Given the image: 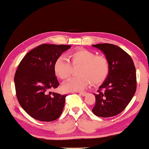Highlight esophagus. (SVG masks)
<instances>
[{
  "instance_id": "1",
  "label": "esophagus",
  "mask_w": 149,
  "mask_h": 149,
  "mask_svg": "<svg viewBox=\"0 0 149 149\" xmlns=\"http://www.w3.org/2000/svg\"><path fill=\"white\" fill-rule=\"evenodd\" d=\"M79 93H80V95H82V96H85L86 95V92H79Z\"/></svg>"
}]
</instances>
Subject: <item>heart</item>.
Here are the masks:
<instances>
[{
    "mask_svg": "<svg viewBox=\"0 0 149 149\" xmlns=\"http://www.w3.org/2000/svg\"><path fill=\"white\" fill-rule=\"evenodd\" d=\"M68 57L73 67H79L77 70L79 76L65 83L63 86L65 91L83 90L88 87L90 82L93 84H100L108 76L109 62L105 56H97L94 52L80 49L70 52L68 54ZM70 63L69 59L62 56L55 61L54 72L61 79L67 80L71 75L72 67Z\"/></svg>",
    "mask_w": 149,
    "mask_h": 149,
    "instance_id": "obj_1",
    "label": "heart"
}]
</instances>
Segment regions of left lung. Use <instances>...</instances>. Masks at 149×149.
Listing matches in <instances>:
<instances>
[{
    "mask_svg": "<svg viewBox=\"0 0 149 149\" xmlns=\"http://www.w3.org/2000/svg\"><path fill=\"white\" fill-rule=\"evenodd\" d=\"M105 55L109 62V74L95 96L92 109L100 117L116 116L123 111L135 93L137 88L136 70L130 55L121 48L111 44L92 45Z\"/></svg>",
    "mask_w": 149,
    "mask_h": 149,
    "instance_id": "1",
    "label": "left lung"
}]
</instances>
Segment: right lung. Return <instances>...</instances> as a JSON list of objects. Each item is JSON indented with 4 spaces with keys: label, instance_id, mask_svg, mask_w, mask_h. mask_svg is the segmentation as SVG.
Returning <instances> with one entry per match:
<instances>
[{
    "label": "right lung",
    "instance_id": "add662e5",
    "mask_svg": "<svg viewBox=\"0 0 149 149\" xmlns=\"http://www.w3.org/2000/svg\"><path fill=\"white\" fill-rule=\"evenodd\" d=\"M70 45L43 44L25 55L14 76L17 100L33 118L56 120L63 110L67 95L49 92L59 85L54 70L56 60Z\"/></svg>",
    "mask_w": 149,
    "mask_h": 149
}]
</instances>
